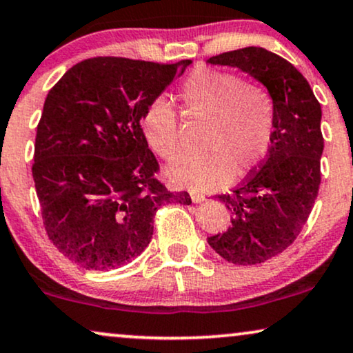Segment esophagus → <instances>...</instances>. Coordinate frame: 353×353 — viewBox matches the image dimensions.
<instances>
[{
	"mask_svg": "<svg viewBox=\"0 0 353 353\" xmlns=\"http://www.w3.org/2000/svg\"><path fill=\"white\" fill-rule=\"evenodd\" d=\"M190 199L194 203H201V201H205V195L203 194H199V192H192L190 194Z\"/></svg>",
	"mask_w": 353,
	"mask_h": 353,
	"instance_id": "obj_1",
	"label": "esophagus"
}]
</instances>
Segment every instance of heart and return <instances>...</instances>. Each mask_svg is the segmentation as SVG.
<instances>
[{
  "label": "heart",
  "instance_id": "b5f03b06",
  "mask_svg": "<svg viewBox=\"0 0 353 353\" xmlns=\"http://www.w3.org/2000/svg\"><path fill=\"white\" fill-rule=\"evenodd\" d=\"M179 98L192 114L210 119L206 154H182L166 166L171 185L194 192L228 185L234 174L247 176L270 152L274 134V101L258 83L236 74L196 68L182 82ZM145 139L154 153L172 158L179 150L176 111L168 101L154 100L142 119Z\"/></svg>",
  "mask_w": 353,
  "mask_h": 353
}]
</instances>
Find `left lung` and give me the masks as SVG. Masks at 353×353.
Listing matches in <instances>:
<instances>
[{
    "label": "left lung",
    "instance_id": "8db88e82",
    "mask_svg": "<svg viewBox=\"0 0 353 353\" xmlns=\"http://www.w3.org/2000/svg\"><path fill=\"white\" fill-rule=\"evenodd\" d=\"M206 63L248 74L274 101V134L268 157L242 185L218 195L231 211L232 224L206 239L219 256L234 265H260L284 252L312 213L321 181V105L292 64L260 46L228 51Z\"/></svg>",
    "mask_w": 353,
    "mask_h": 353
}]
</instances>
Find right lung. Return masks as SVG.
Masks as SVG:
<instances>
[{
	"mask_svg": "<svg viewBox=\"0 0 353 353\" xmlns=\"http://www.w3.org/2000/svg\"><path fill=\"white\" fill-rule=\"evenodd\" d=\"M190 59L157 64L92 58L46 97L32 176L56 248L85 270L128 265L148 247L157 210L192 203L154 179L158 161L140 122Z\"/></svg>",
	"mask_w": 353,
	"mask_h": 353,
	"instance_id": "add662e5",
	"label": "right lung"
}]
</instances>
